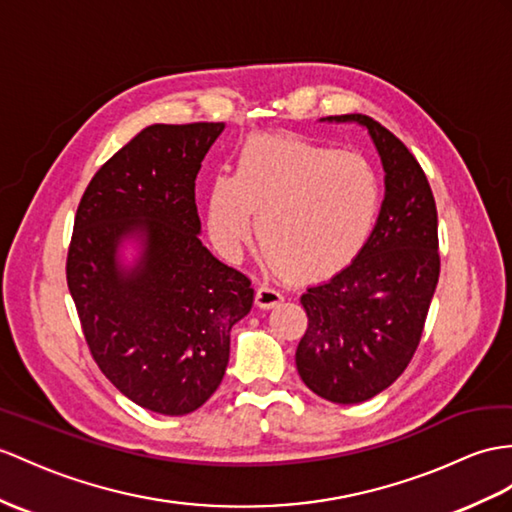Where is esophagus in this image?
<instances>
[{
    "label": "esophagus",
    "instance_id": "obj_1",
    "mask_svg": "<svg viewBox=\"0 0 512 512\" xmlns=\"http://www.w3.org/2000/svg\"><path fill=\"white\" fill-rule=\"evenodd\" d=\"M282 299H284V293L280 289H276V286L267 284V282H263L256 289V306H260V308L276 306V304L282 302Z\"/></svg>",
    "mask_w": 512,
    "mask_h": 512
}]
</instances>
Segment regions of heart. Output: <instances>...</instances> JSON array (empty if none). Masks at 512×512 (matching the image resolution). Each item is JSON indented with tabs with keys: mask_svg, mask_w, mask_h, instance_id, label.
Returning a JSON list of instances; mask_svg holds the SVG:
<instances>
[{
	"mask_svg": "<svg viewBox=\"0 0 512 512\" xmlns=\"http://www.w3.org/2000/svg\"><path fill=\"white\" fill-rule=\"evenodd\" d=\"M380 210L369 162L295 134L249 139L234 176L219 173L206 197V230L234 258L252 232L271 263L295 276H323L365 245Z\"/></svg>",
	"mask_w": 512,
	"mask_h": 512,
	"instance_id": "1",
	"label": "heart"
}]
</instances>
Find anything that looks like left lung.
I'll list each match as a JSON object with an SVG mask.
<instances>
[{"label": "left lung", "mask_w": 512, "mask_h": 512, "mask_svg": "<svg viewBox=\"0 0 512 512\" xmlns=\"http://www.w3.org/2000/svg\"><path fill=\"white\" fill-rule=\"evenodd\" d=\"M326 119L367 128L382 160L384 199L352 263L299 299L308 328L295 365L323 400L360 404L389 389L417 350L441 271L439 221L426 173L393 132L367 115Z\"/></svg>", "instance_id": "8db88e82"}]
</instances>
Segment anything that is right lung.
Listing matches in <instances>:
<instances>
[{
  "mask_svg": "<svg viewBox=\"0 0 512 512\" xmlns=\"http://www.w3.org/2000/svg\"><path fill=\"white\" fill-rule=\"evenodd\" d=\"M226 123H154L86 186L67 284L97 367L152 413L189 415L230 360V330L254 304L249 278L199 241L195 178ZM140 245L132 266L120 247Z\"/></svg>",
  "mask_w": 512,
  "mask_h": 512,
  "instance_id": "add662e5",
  "label": "right lung"
}]
</instances>
